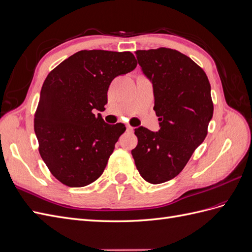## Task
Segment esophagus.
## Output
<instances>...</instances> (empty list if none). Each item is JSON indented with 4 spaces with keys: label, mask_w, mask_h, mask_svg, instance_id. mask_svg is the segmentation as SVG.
Segmentation results:
<instances>
[{
    "label": "esophagus",
    "mask_w": 252,
    "mask_h": 252,
    "mask_svg": "<svg viewBox=\"0 0 252 252\" xmlns=\"http://www.w3.org/2000/svg\"><path fill=\"white\" fill-rule=\"evenodd\" d=\"M127 131L132 132V131H133V127L130 126V125H127Z\"/></svg>",
    "instance_id": "34e87169"
}]
</instances>
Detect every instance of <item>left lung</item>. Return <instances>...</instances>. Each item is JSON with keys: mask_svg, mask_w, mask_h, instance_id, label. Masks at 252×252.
<instances>
[{"mask_svg": "<svg viewBox=\"0 0 252 252\" xmlns=\"http://www.w3.org/2000/svg\"><path fill=\"white\" fill-rule=\"evenodd\" d=\"M135 55L154 86L159 130L135 128L138 145L131 155L141 177L159 184L184 169L207 135L213 114L210 83L202 68L178 50L162 47Z\"/></svg>", "mask_w": 252, "mask_h": 252, "instance_id": "obj_1", "label": "left lung"}]
</instances>
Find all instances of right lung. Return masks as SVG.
Listing matches in <instances>:
<instances>
[{"label":"right lung","instance_id":"1","mask_svg":"<svg viewBox=\"0 0 252 252\" xmlns=\"http://www.w3.org/2000/svg\"><path fill=\"white\" fill-rule=\"evenodd\" d=\"M130 51L82 50L47 75L34 114V132L43 161L53 177L69 187H84L102 175L126 127L105 123L112 80L132 71Z\"/></svg>","mask_w":252,"mask_h":252}]
</instances>
